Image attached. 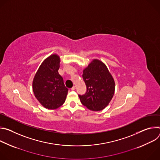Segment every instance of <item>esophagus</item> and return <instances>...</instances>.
Listing matches in <instances>:
<instances>
[{
  "label": "esophagus",
  "instance_id": "esophagus-1",
  "mask_svg": "<svg viewBox=\"0 0 160 160\" xmlns=\"http://www.w3.org/2000/svg\"><path fill=\"white\" fill-rule=\"evenodd\" d=\"M71 89H72V90H75V86H73Z\"/></svg>",
  "mask_w": 160,
  "mask_h": 160
}]
</instances>
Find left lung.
<instances>
[{"instance_id":"8db88e82","label":"left lung","mask_w":160,"mask_h":160,"mask_svg":"<svg viewBox=\"0 0 160 160\" xmlns=\"http://www.w3.org/2000/svg\"><path fill=\"white\" fill-rule=\"evenodd\" d=\"M87 92L78 95L82 104L88 109L98 111L104 109L112 99L115 83L106 66L94 59L85 68L82 75Z\"/></svg>"}]
</instances>
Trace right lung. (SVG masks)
<instances>
[{
	"mask_svg": "<svg viewBox=\"0 0 160 160\" xmlns=\"http://www.w3.org/2000/svg\"><path fill=\"white\" fill-rule=\"evenodd\" d=\"M60 58L52 54L41 64L33 80V92L45 108L55 109L65 102L68 89L59 74Z\"/></svg>",
	"mask_w": 160,
	"mask_h": 160,
	"instance_id": "add662e5",
	"label": "right lung"
}]
</instances>
